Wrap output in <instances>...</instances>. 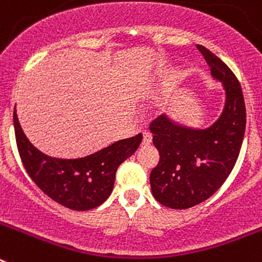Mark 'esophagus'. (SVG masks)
<instances>
[{"label": "esophagus", "instance_id": "obj_1", "mask_svg": "<svg viewBox=\"0 0 262 262\" xmlns=\"http://www.w3.org/2000/svg\"><path fill=\"white\" fill-rule=\"evenodd\" d=\"M151 143H152V134L148 133V131L143 133V144L149 145Z\"/></svg>", "mask_w": 262, "mask_h": 262}]
</instances>
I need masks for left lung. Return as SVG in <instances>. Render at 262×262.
I'll list each match as a JSON object with an SVG mask.
<instances>
[{
  "instance_id": "8db88e82",
  "label": "left lung",
  "mask_w": 262,
  "mask_h": 262,
  "mask_svg": "<svg viewBox=\"0 0 262 262\" xmlns=\"http://www.w3.org/2000/svg\"><path fill=\"white\" fill-rule=\"evenodd\" d=\"M226 94L223 110L207 128H193L160 115L149 126L160 161L149 176L155 200L170 209H189L223 185L239 157L247 123L242 86L211 51L196 46Z\"/></svg>"
}]
</instances>
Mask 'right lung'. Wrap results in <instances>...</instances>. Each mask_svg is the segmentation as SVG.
<instances>
[{
  "label": "right lung",
  "instance_id": "obj_1",
  "mask_svg": "<svg viewBox=\"0 0 262 262\" xmlns=\"http://www.w3.org/2000/svg\"><path fill=\"white\" fill-rule=\"evenodd\" d=\"M13 119L20 160L32 181L51 200L77 211L94 209L107 200L114 187L118 166L135 154L143 139L142 134H138L89 156L56 159L30 143L15 108Z\"/></svg>",
  "mask_w": 262,
  "mask_h": 262
}]
</instances>
